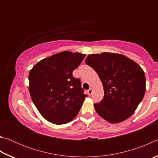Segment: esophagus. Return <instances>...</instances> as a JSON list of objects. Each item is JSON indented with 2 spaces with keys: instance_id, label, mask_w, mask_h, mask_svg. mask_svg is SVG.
<instances>
[{
  "instance_id": "34e87169",
  "label": "esophagus",
  "mask_w": 158,
  "mask_h": 158,
  "mask_svg": "<svg viewBox=\"0 0 158 158\" xmlns=\"http://www.w3.org/2000/svg\"><path fill=\"white\" fill-rule=\"evenodd\" d=\"M92 93H93V89L90 88V89L88 90V94H89V95H91Z\"/></svg>"
}]
</instances>
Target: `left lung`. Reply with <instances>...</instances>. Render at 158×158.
I'll return each instance as SVG.
<instances>
[{"mask_svg": "<svg viewBox=\"0 0 158 158\" xmlns=\"http://www.w3.org/2000/svg\"><path fill=\"white\" fill-rule=\"evenodd\" d=\"M85 63L97 73L103 85L104 98L94 107L110 123H118L132 116L143 98L146 77L135 61L120 53L89 54Z\"/></svg>", "mask_w": 158, "mask_h": 158, "instance_id": "1", "label": "left lung"}]
</instances>
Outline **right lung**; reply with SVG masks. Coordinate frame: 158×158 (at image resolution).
Wrapping results in <instances>:
<instances>
[{
    "label": "right lung",
    "mask_w": 158,
    "mask_h": 158,
    "mask_svg": "<svg viewBox=\"0 0 158 158\" xmlns=\"http://www.w3.org/2000/svg\"><path fill=\"white\" fill-rule=\"evenodd\" d=\"M85 56L65 51L41 60L30 70L28 89L32 100L44 118L52 123L70 122L87 97L80 80L73 77Z\"/></svg>",
    "instance_id": "1"
}]
</instances>
